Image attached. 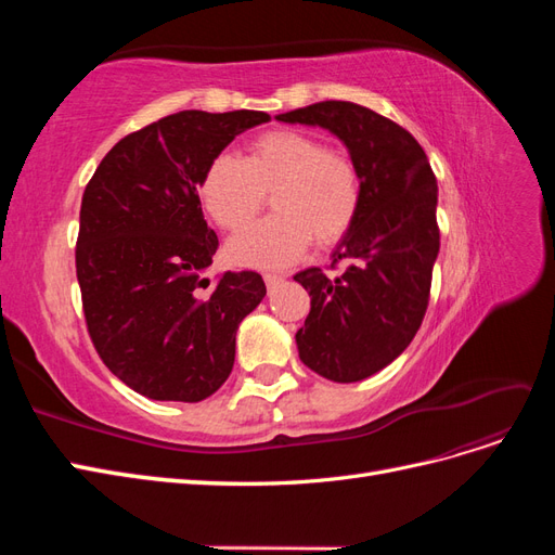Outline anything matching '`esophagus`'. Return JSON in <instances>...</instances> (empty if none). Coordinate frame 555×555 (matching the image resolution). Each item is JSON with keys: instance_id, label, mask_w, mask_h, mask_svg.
I'll return each instance as SVG.
<instances>
[{"instance_id": "obj_1", "label": "esophagus", "mask_w": 555, "mask_h": 555, "mask_svg": "<svg viewBox=\"0 0 555 555\" xmlns=\"http://www.w3.org/2000/svg\"><path fill=\"white\" fill-rule=\"evenodd\" d=\"M263 282H266L268 289H275L280 282H284V275H282V273H266V275H263Z\"/></svg>"}]
</instances>
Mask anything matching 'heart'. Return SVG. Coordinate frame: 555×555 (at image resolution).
<instances>
[{"label":"heart","instance_id":"heart-1","mask_svg":"<svg viewBox=\"0 0 555 555\" xmlns=\"http://www.w3.org/2000/svg\"><path fill=\"white\" fill-rule=\"evenodd\" d=\"M198 198L227 231H241L271 194L275 215L238 233L229 257L251 268H282L312 245L340 241L361 206V178L354 162L326 150L308 133L278 129L249 141L243 159L217 155L198 180Z\"/></svg>","mask_w":555,"mask_h":555}]
</instances>
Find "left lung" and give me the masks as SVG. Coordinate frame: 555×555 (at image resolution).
Returning a JSON list of instances; mask_svg holds the SVG:
<instances>
[{"label":"left lung","mask_w":555,"mask_h":555,"mask_svg":"<svg viewBox=\"0 0 555 555\" xmlns=\"http://www.w3.org/2000/svg\"><path fill=\"white\" fill-rule=\"evenodd\" d=\"M278 120L328 129L361 178L359 215L331 255L345 271L294 275L310 294L296 333L300 361L331 382H361L398 359L422 326L440 251L438 180L412 133L365 106L322 102Z\"/></svg>","instance_id":"1"}]
</instances>
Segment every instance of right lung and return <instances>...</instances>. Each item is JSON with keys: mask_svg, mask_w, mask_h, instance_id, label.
<instances>
[{"mask_svg": "<svg viewBox=\"0 0 555 555\" xmlns=\"http://www.w3.org/2000/svg\"><path fill=\"white\" fill-rule=\"evenodd\" d=\"M263 111H180L129 133L96 166L80 204L76 275L90 338L108 371L153 400L198 402L227 382L236 331L266 284L204 273L217 251L198 180Z\"/></svg>", "mask_w": 555, "mask_h": 555, "instance_id": "right-lung-1", "label": "right lung"}]
</instances>
